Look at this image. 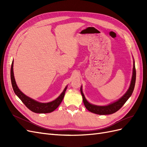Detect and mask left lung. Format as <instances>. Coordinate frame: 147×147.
Wrapping results in <instances>:
<instances>
[{"label":"left lung","instance_id":"obj_1","mask_svg":"<svg viewBox=\"0 0 147 147\" xmlns=\"http://www.w3.org/2000/svg\"><path fill=\"white\" fill-rule=\"evenodd\" d=\"M136 71L135 67V62L134 60V64H133V70H132V76L129 88L121 97L112 103H111L107 105H96L90 103L85 98L83 92L82 86L80 88V92L83 97V101L86 109L90 111V112L98 115H110L114 113L118 110L121 109L123 105L126 103V102L129 98L132 95L133 91H134L135 83H136Z\"/></svg>","mask_w":147,"mask_h":147}]
</instances>
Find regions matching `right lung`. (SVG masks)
Segmentation results:
<instances>
[{"mask_svg":"<svg viewBox=\"0 0 147 147\" xmlns=\"http://www.w3.org/2000/svg\"><path fill=\"white\" fill-rule=\"evenodd\" d=\"M10 76L12 87L15 94L19 97L21 100L23 102V104L30 110L37 113H48L52 112L55 110H56L58 107V106L60 105L61 102L63 101L65 91L67 90V86H65L64 90L62 92L59 96L57 97L55 100L50 102H47V103H42V102H38L25 95L23 92L20 90V89L18 87L16 83L14 77V73H13V61H12L11 66Z\"/></svg>","mask_w":147,"mask_h":147,"instance_id":"obj_1","label":"right lung"}]
</instances>
